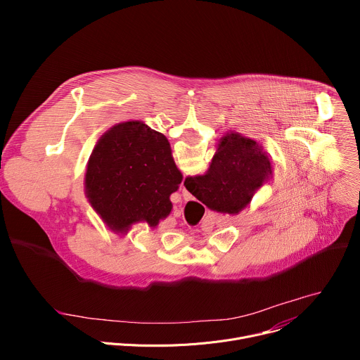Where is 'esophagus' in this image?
I'll use <instances>...</instances> for the list:
<instances>
[{"label":"esophagus","mask_w":360,"mask_h":360,"mask_svg":"<svg viewBox=\"0 0 360 360\" xmlns=\"http://www.w3.org/2000/svg\"><path fill=\"white\" fill-rule=\"evenodd\" d=\"M182 196H184V199L185 200H191L193 196H192V193L185 188V186H182Z\"/></svg>","instance_id":"esophagus-1"}]
</instances>
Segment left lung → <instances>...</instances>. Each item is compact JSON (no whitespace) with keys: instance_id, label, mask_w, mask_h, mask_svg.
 <instances>
[{"instance_id":"left-lung-1","label":"left lung","mask_w":360,"mask_h":360,"mask_svg":"<svg viewBox=\"0 0 360 360\" xmlns=\"http://www.w3.org/2000/svg\"><path fill=\"white\" fill-rule=\"evenodd\" d=\"M181 182L165 135L128 121L98 141L88 161L85 192L102 221L124 232L139 221L157 226L167 218L172 210L169 196Z\"/></svg>"}]
</instances>
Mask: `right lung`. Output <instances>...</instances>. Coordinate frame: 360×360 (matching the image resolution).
<instances>
[{
  "mask_svg": "<svg viewBox=\"0 0 360 360\" xmlns=\"http://www.w3.org/2000/svg\"><path fill=\"white\" fill-rule=\"evenodd\" d=\"M271 172L264 148L250 138L231 132L221 139L210 171L202 176H188L185 186L208 208L238 214Z\"/></svg>",
  "mask_w": 360,
  "mask_h": 360,
  "instance_id": "obj_1",
  "label": "right lung"
}]
</instances>
